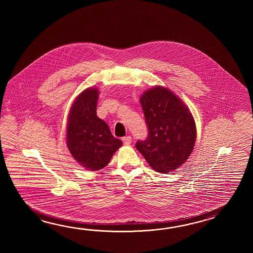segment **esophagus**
I'll return each mask as SVG.
<instances>
[{"label":"esophagus","instance_id":"obj_1","mask_svg":"<svg viewBox=\"0 0 253 253\" xmlns=\"http://www.w3.org/2000/svg\"><path fill=\"white\" fill-rule=\"evenodd\" d=\"M131 136H125L122 138V141H123V143H124L125 145H128L131 144Z\"/></svg>","mask_w":253,"mask_h":253}]
</instances>
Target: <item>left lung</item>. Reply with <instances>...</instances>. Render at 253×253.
Here are the masks:
<instances>
[{"instance_id":"1","label":"left lung","mask_w":253,"mask_h":253,"mask_svg":"<svg viewBox=\"0 0 253 253\" xmlns=\"http://www.w3.org/2000/svg\"><path fill=\"white\" fill-rule=\"evenodd\" d=\"M140 103L148 136L137 141L135 147L156 172H172L194 150L196 126L192 113L176 95L164 86L144 92Z\"/></svg>"}]
</instances>
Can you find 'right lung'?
I'll return each instance as SVG.
<instances>
[{"mask_svg":"<svg viewBox=\"0 0 253 253\" xmlns=\"http://www.w3.org/2000/svg\"><path fill=\"white\" fill-rule=\"evenodd\" d=\"M97 87H88L77 97L67 124V145L71 156L89 171L108 166L115 152L123 145L111 134L108 124L97 118Z\"/></svg>","mask_w":253,"mask_h":253,"instance_id":"obj_1","label":"right lung"}]
</instances>
